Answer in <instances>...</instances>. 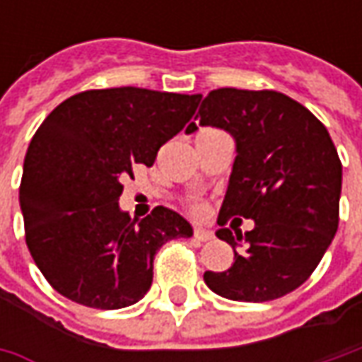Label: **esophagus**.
Returning <instances> with one entry per match:
<instances>
[{
    "instance_id": "1",
    "label": "esophagus",
    "mask_w": 362,
    "mask_h": 362,
    "mask_svg": "<svg viewBox=\"0 0 362 362\" xmlns=\"http://www.w3.org/2000/svg\"><path fill=\"white\" fill-rule=\"evenodd\" d=\"M193 235H195V240H199V242H209V240H214V233L209 230H203V228H195Z\"/></svg>"
}]
</instances>
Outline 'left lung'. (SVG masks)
I'll use <instances>...</instances> for the list:
<instances>
[{
  "instance_id": "obj_1",
  "label": "left lung",
  "mask_w": 362,
  "mask_h": 362,
  "mask_svg": "<svg viewBox=\"0 0 362 362\" xmlns=\"http://www.w3.org/2000/svg\"><path fill=\"white\" fill-rule=\"evenodd\" d=\"M195 120L235 141L217 223L254 219L243 238L217 230L233 247V264L203 280L223 298H282L310 278L339 228L342 165L327 127L286 94L238 88L209 92ZM195 131L191 122L185 132Z\"/></svg>"
}]
</instances>
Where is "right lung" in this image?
<instances>
[{
	"label": "right lung",
	"instance_id": "right-lung-1",
	"mask_svg": "<svg viewBox=\"0 0 362 362\" xmlns=\"http://www.w3.org/2000/svg\"><path fill=\"white\" fill-rule=\"evenodd\" d=\"M199 94L106 88L70 96L35 131L23 160L25 243L49 286L82 306L117 310L145 296L163 243L191 238L187 219L155 207L131 219L122 177L151 167L195 115Z\"/></svg>",
	"mask_w": 362,
	"mask_h": 362
}]
</instances>
